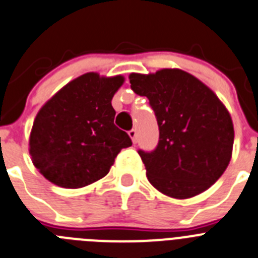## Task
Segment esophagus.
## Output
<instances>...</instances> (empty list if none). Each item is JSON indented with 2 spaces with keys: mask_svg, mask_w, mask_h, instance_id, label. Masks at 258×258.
<instances>
[{
  "mask_svg": "<svg viewBox=\"0 0 258 258\" xmlns=\"http://www.w3.org/2000/svg\"><path fill=\"white\" fill-rule=\"evenodd\" d=\"M128 135H130V138H131L132 143L134 144L138 143V132H136V130H131V131L128 132Z\"/></svg>",
  "mask_w": 258,
  "mask_h": 258,
  "instance_id": "34e87169",
  "label": "esophagus"
}]
</instances>
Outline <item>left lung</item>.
I'll use <instances>...</instances> for the list:
<instances>
[{
    "label": "left lung",
    "mask_w": 258,
    "mask_h": 258,
    "mask_svg": "<svg viewBox=\"0 0 258 258\" xmlns=\"http://www.w3.org/2000/svg\"><path fill=\"white\" fill-rule=\"evenodd\" d=\"M131 89L149 99L159 143L139 150L146 177L164 196L187 199L210 189L230 163L233 119L217 95L181 69L130 74Z\"/></svg>",
    "instance_id": "left-lung-1"
}]
</instances>
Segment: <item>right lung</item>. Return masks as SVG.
<instances>
[{"label":"right lung","mask_w":258,"mask_h":258,"mask_svg":"<svg viewBox=\"0 0 258 258\" xmlns=\"http://www.w3.org/2000/svg\"><path fill=\"white\" fill-rule=\"evenodd\" d=\"M123 76L90 72L60 89L34 118L29 154L50 182L66 189L87 186L108 175L115 157L132 145L114 124L112 99Z\"/></svg>","instance_id":"right-lung-1"}]
</instances>
